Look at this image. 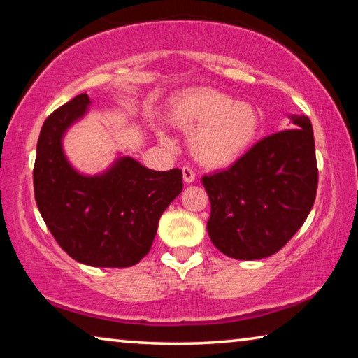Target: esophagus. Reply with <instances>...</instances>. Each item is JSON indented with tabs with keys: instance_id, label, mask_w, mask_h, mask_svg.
<instances>
[{
	"instance_id": "esophagus-1",
	"label": "esophagus",
	"mask_w": 358,
	"mask_h": 358,
	"mask_svg": "<svg viewBox=\"0 0 358 358\" xmlns=\"http://www.w3.org/2000/svg\"><path fill=\"white\" fill-rule=\"evenodd\" d=\"M183 180H185V183H187V185H191L192 181L196 180V175H194L191 167H183Z\"/></svg>"
}]
</instances>
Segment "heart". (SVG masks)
Listing matches in <instances>:
<instances>
[{
    "instance_id": "heart-1",
    "label": "heart",
    "mask_w": 358,
    "mask_h": 358,
    "mask_svg": "<svg viewBox=\"0 0 358 358\" xmlns=\"http://www.w3.org/2000/svg\"><path fill=\"white\" fill-rule=\"evenodd\" d=\"M172 121L189 134V148L207 167L232 166L246 155L257 137L256 107L211 88H197L173 101ZM162 141H169L161 134Z\"/></svg>"
}]
</instances>
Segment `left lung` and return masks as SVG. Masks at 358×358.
<instances>
[{
    "label": "left lung",
    "instance_id": "8db88e82",
    "mask_svg": "<svg viewBox=\"0 0 358 358\" xmlns=\"http://www.w3.org/2000/svg\"><path fill=\"white\" fill-rule=\"evenodd\" d=\"M257 142L227 171L202 178L211 215V243L238 260L268 257L294 237L317 191L314 134L306 115Z\"/></svg>",
    "mask_w": 358,
    "mask_h": 358
}]
</instances>
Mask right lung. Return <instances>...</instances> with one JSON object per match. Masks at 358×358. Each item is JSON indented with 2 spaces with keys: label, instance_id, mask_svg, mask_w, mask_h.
I'll return each instance as SVG.
<instances>
[{
  "label": "right lung",
  "instance_id": "1",
  "mask_svg": "<svg viewBox=\"0 0 358 358\" xmlns=\"http://www.w3.org/2000/svg\"><path fill=\"white\" fill-rule=\"evenodd\" d=\"M90 106L82 93L44 121L33 171L34 197L48 230L72 259L123 268L148 254L161 215L183 189V173L151 171L121 155L101 173L78 172L64 153L63 138Z\"/></svg>",
  "mask_w": 358,
  "mask_h": 358
}]
</instances>
